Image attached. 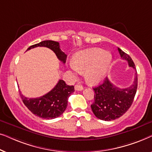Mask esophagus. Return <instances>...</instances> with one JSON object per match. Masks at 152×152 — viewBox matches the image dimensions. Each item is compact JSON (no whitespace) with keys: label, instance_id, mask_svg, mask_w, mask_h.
Here are the masks:
<instances>
[{"label":"esophagus","instance_id":"esophagus-1","mask_svg":"<svg viewBox=\"0 0 152 152\" xmlns=\"http://www.w3.org/2000/svg\"><path fill=\"white\" fill-rule=\"evenodd\" d=\"M75 89L76 91H82L84 88H83V86H81V85L77 84L75 86Z\"/></svg>","mask_w":152,"mask_h":152}]
</instances>
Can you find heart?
<instances>
[{
  "mask_svg": "<svg viewBox=\"0 0 152 152\" xmlns=\"http://www.w3.org/2000/svg\"><path fill=\"white\" fill-rule=\"evenodd\" d=\"M111 55L99 48L89 49L75 55L70 68L75 72L84 71L87 82L96 84L105 77L111 62Z\"/></svg>",
  "mask_w": 152,
  "mask_h": 152,
  "instance_id": "1",
  "label": "heart"
}]
</instances>
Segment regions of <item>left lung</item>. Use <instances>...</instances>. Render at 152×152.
Here are the masks:
<instances>
[{
    "instance_id": "left-lung-1",
    "label": "left lung",
    "mask_w": 152,
    "mask_h": 152,
    "mask_svg": "<svg viewBox=\"0 0 152 152\" xmlns=\"http://www.w3.org/2000/svg\"><path fill=\"white\" fill-rule=\"evenodd\" d=\"M122 59L127 61L129 66L134 69L135 64L127 54L118 48ZM138 86V76L136 70L134 80L130 86L120 88L112 84L108 77L102 84L93 88L95 91L94 102L91 109L97 118L105 121L117 119L123 115L132 106Z\"/></svg>"
}]
</instances>
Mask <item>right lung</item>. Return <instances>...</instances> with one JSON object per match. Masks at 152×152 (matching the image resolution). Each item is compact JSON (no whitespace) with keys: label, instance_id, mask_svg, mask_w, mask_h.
I'll return each instance as SVG.
<instances>
[{"label":"right lung","instance_id":"right-lung-1","mask_svg":"<svg viewBox=\"0 0 152 152\" xmlns=\"http://www.w3.org/2000/svg\"><path fill=\"white\" fill-rule=\"evenodd\" d=\"M36 47H46L55 53L58 59L66 63L67 55L60 49L59 43L47 40L31 45L27 50ZM75 91L73 86H68L64 80H59L52 90L43 96L37 98H28L19 91L24 104L33 114L44 119H54L64 113L68 105V97Z\"/></svg>","mask_w":152,"mask_h":152}]
</instances>
